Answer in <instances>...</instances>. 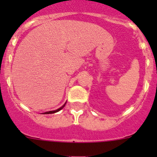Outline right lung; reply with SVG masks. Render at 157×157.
I'll return each instance as SVG.
<instances>
[{"mask_svg":"<svg viewBox=\"0 0 157 157\" xmlns=\"http://www.w3.org/2000/svg\"><path fill=\"white\" fill-rule=\"evenodd\" d=\"M66 103H67V102H65L64 105H62V106L60 107V108H59V109H56V110H54V111H49V112H45V113H44V114H52V113H56V112H59V111L61 110V109H63V107L65 106V105H66Z\"/></svg>","mask_w":157,"mask_h":157,"instance_id":"obj_1","label":"right lung"}]
</instances>
